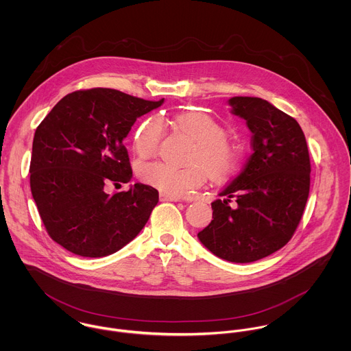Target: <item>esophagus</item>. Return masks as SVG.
<instances>
[{
    "label": "esophagus",
    "mask_w": 351,
    "mask_h": 351,
    "mask_svg": "<svg viewBox=\"0 0 351 351\" xmlns=\"http://www.w3.org/2000/svg\"><path fill=\"white\" fill-rule=\"evenodd\" d=\"M159 199L160 201H181L182 199L178 197V196H170V195H165V193H160L159 195Z\"/></svg>",
    "instance_id": "esophagus-1"
}]
</instances>
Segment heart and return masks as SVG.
I'll return each mask as SVG.
<instances>
[{
    "label": "heart",
    "mask_w": 351,
    "mask_h": 351,
    "mask_svg": "<svg viewBox=\"0 0 351 351\" xmlns=\"http://www.w3.org/2000/svg\"><path fill=\"white\" fill-rule=\"evenodd\" d=\"M177 127L189 135L196 146L188 160L178 167L165 162H154L139 167V178L152 188L170 196H181L201 186L208 177L213 182L231 178L241 165V149L226 138V130L212 116L202 112H186L176 117ZM165 123L160 117L145 120L134 135V147L142 159H149L160 147Z\"/></svg>",
    "instance_id": "b5f03b06"
}]
</instances>
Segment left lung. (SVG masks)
Instances as JSON below:
<instances>
[{
  "mask_svg": "<svg viewBox=\"0 0 351 351\" xmlns=\"http://www.w3.org/2000/svg\"><path fill=\"white\" fill-rule=\"evenodd\" d=\"M252 132L243 170L212 202L213 220L197 237L219 258L247 263L293 237L309 195L311 160L299 123L258 97L230 99Z\"/></svg>",
  "mask_w": 351,
  "mask_h": 351,
  "instance_id": "left-lung-1",
  "label": "left lung"
}]
</instances>
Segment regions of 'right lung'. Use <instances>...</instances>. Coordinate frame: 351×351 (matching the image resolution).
Returning <instances> with one entry per match:
<instances>
[{
    "instance_id": "add662e5",
    "label": "right lung",
    "mask_w": 351,
    "mask_h": 351,
    "mask_svg": "<svg viewBox=\"0 0 351 351\" xmlns=\"http://www.w3.org/2000/svg\"><path fill=\"white\" fill-rule=\"evenodd\" d=\"M162 102L95 88L73 92L51 109L34 136L29 184L52 241L73 254L99 258L142 231L158 191L135 184L108 195L105 186L132 178L123 141L139 116Z\"/></svg>"
}]
</instances>
